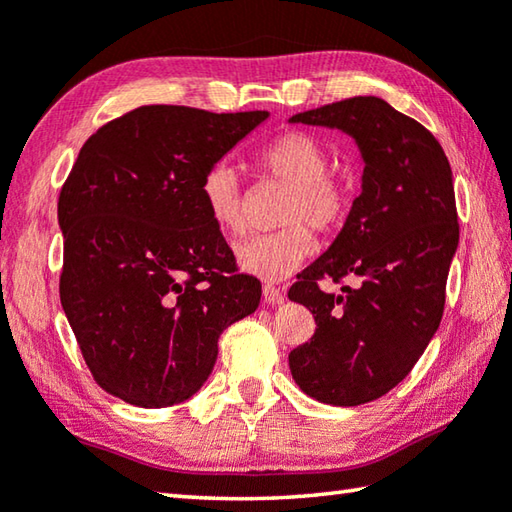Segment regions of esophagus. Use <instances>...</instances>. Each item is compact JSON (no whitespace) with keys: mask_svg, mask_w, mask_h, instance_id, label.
<instances>
[{"mask_svg":"<svg viewBox=\"0 0 512 512\" xmlns=\"http://www.w3.org/2000/svg\"><path fill=\"white\" fill-rule=\"evenodd\" d=\"M262 293H264V302L266 304H282L286 300L284 291H280V288L273 286V284H264Z\"/></svg>","mask_w":512,"mask_h":512,"instance_id":"1","label":"esophagus"}]
</instances>
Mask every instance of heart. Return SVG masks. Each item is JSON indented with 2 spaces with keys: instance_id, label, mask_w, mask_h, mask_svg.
I'll return each mask as SVG.
<instances>
[{
  "instance_id": "1",
  "label": "heart",
  "mask_w": 512,
  "mask_h": 512,
  "mask_svg": "<svg viewBox=\"0 0 512 512\" xmlns=\"http://www.w3.org/2000/svg\"><path fill=\"white\" fill-rule=\"evenodd\" d=\"M264 179L286 185L275 221L282 228L248 237L235 248L244 273L262 280H284L313 253L315 237L336 232L353 206L351 185L329 172V154L304 132H284L257 154ZM201 201L224 235L237 237L246 228L244 181L235 165L219 161L201 181Z\"/></svg>"
}]
</instances>
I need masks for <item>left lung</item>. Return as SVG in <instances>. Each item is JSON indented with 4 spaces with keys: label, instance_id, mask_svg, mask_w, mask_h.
I'll list each match as a JSON object with an SVG mask.
<instances>
[{
    "label": "left lung",
    "instance_id": "obj_1",
    "mask_svg": "<svg viewBox=\"0 0 512 512\" xmlns=\"http://www.w3.org/2000/svg\"><path fill=\"white\" fill-rule=\"evenodd\" d=\"M291 123L349 134L365 170L340 235L288 291L318 324L288 353V367L315 401L362 405L410 374L441 324L459 246L452 170L439 141L383 98L331 102ZM324 276H351L354 286L324 294Z\"/></svg>",
    "mask_w": 512,
    "mask_h": 512
}]
</instances>
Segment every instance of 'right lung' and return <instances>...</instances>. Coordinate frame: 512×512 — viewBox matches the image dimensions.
Here are the masks:
<instances>
[{
	"mask_svg": "<svg viewBox=\"0 0 512 512\" xmlns=\"http://www.w3.org/2000/svg\"><path fill=\"white\" fill-rule=\"evenodd\" d=\"M266 118L145 105L82 145L58 201L60 300L96 383L120 401L154 410L197 394L221 331L259 306L201 181Z\"/></svg>",
	"mask_w": 512,
	"mask_h": 512,
	"instance_id": "add662e5",
	"label": "right lung"
}]
</instances>
